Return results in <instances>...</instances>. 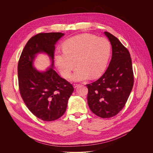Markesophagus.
Returning a JSON list of instances; mask_svg holds the SVG:
<instances>
[{"label": "esophagus", "instance_id": "1", "mask_svg": "<svg viewBox=\"0 0 153 153\" xmlns=\"http://www.w3.org/2000/svg\"><path fill=\"white\" fill-rule=\"evenodd\" d=\"M79 85H80L79 84H75V83H74V84L73 85V86H74V88H77V86H79Z\"/></svg>", "mask_w": 153, "mask_h": 153}]
</instances>
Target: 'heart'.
I'll return each mask as SVG.
<instances>
[{
    "instance_id": "obj_1",
    "label": "heart",
    "mask_w": 153,
    "mask_h": 153,
    "mask_svg": "<svg viewBox=\"0 0 153 153\" xmlns=\"http://www.w3.org/2000/svg\"><path fill=\"white\" fill-rule=\"evenodd\" d=\"M62 51H56L54 59L60 73L68 78L77 65L72 79L82 81L97 78L106 68L111 52L108 40L91 34H82L65 40Z\"/></svg>"
}]
</instances>
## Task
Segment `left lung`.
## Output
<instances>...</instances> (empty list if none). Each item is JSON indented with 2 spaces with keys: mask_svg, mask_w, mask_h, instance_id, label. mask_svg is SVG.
Here are the masks:
<instances>
[{
  "mask_svg": "<svg viewBox=\"0 0 153 153\" xmlns=\"http://www.w3.org/2000/svg\"><path fill=\"white\" fill-rule=\"evenodd\" d=\"M112 47V57L104 74L86 85L88 104L97 116L110 118L125 105L132 91L134 79L132 59L128 49L111 33L105 31Z\"/></svg>",
  "mask_w": 153,
  "mask_h": 153,
  "instance_id": "obj_1",
  "label": "left lung"
}]
</instances>
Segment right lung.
Listing matches in <instances>:
<instances>
[{"mask_svg":"<svg viewBox=\"0 0 153 153\" xmlns=\"http://www.w3.org/2000/svg\"><path fill=\"white\" fill-rule=\"evenodd\" d=\"M64 35L53 32L33 36L24 48L18 64L20 95L28 110L46 122L58 119L64 114L74 91L73 85L53 69L55 45ZM42 52L50 56L52 67L39 72L33 68V61L35 55Z\"/></svg>","mask_w":153,"mask_h":153,"instance_id":"obj_1","label":"right lung"}]
</instances>
